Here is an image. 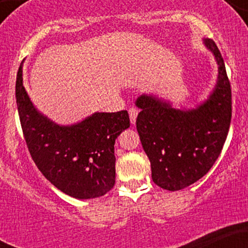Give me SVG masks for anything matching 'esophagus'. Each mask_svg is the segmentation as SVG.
<instances>
[{"instance_id":"34e87169","label":"esophagus","mask_w":248,"mask_h":248,"mask_svg":"<svg viewBox=\"0 0 248 248\" xmlns=\"http://www.w3.org/2000/svg\"><path fill=\"white\" fill-rule=\"evenodd\" d=\"M129 118H130V124H134L136 122V118H138V114H139V110L136 109V108H130L129 110Z\"/></svg>"}]
</instances>
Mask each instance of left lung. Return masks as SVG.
<instances>
[{"label": "left lung", "instance_id": "obj_1", "mask_svg": "<svg viewBox=\"0 0 248 248\" xmlns=\"http://www.w3.org/2000/svg\"><path fill=\"white\" fill-rule=\"evenodd\" d=\"M204 45L215 56L218 78L211 94L192 109H178L153 94L136 99L140 140L156 186L177 191L201 179L211 169L229 133L232 116L231 85L224 59L212 39Z\"/></svg>", "mask_w": 248, "mask_h": 248}]
</instances>
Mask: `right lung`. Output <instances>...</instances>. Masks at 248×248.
Listing matches in <instances>:
<instances>
[{
    "label": "right lung",
    "mask_w": 248,
    "mask_h": 248,
    "mask_svg": "<svg viewBox=\"0 0 248 248\" xmlns=\"http://www.w3.org/2000/svg\"><path fill=\"white\" fill-rule=\"evenodd\" d=\"M17 72L16 102L31 157L51 183L78 199L104 196L115 183V140L130 126L127 110L99 113L61 126L33 106Z\"/></svg>",
    "instance_id": "add662e5"
}]
</instances>
